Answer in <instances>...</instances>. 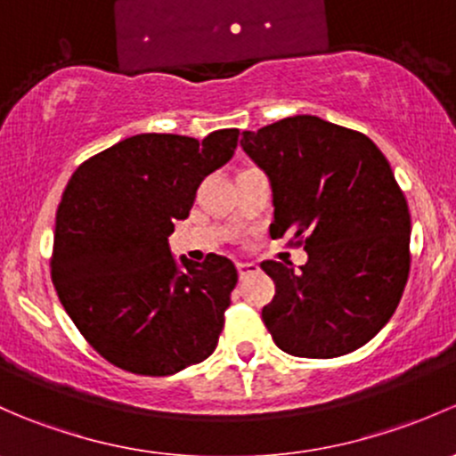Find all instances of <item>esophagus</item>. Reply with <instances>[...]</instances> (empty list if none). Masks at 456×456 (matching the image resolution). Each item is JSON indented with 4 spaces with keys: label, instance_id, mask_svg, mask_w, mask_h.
I'll return each mask as SVG.
<instances>
[{
    "label": "esophagus",
    "instance_id": "obj_1",
    "mask_svg": "<svg viewBox=\"0 0 456 456\" xmlns=\"http://www.w3.org/2000/svg\"><path fill=\"white\" fill-rule=\"evenodd\" d=\"M256 271H257V265H253V262H238V275L240 277H248Z\"/></svg>",
    "mask_w": 456,
    "mask_h": 456
}]
</instances>
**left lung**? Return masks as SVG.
Masks as SVG:
<instances>
[{"instance_id": "left-lung-1", "label": "left lung", "mask_w": 456, "mask_h": 456, "mask_svg": "<svg viewBox=\"0 0 456 456\" xmlns=\"http://www.w3.org/2000/svg\"><path fill=\"white\" fill-rule=\"evenodd\" d=\"M242 151L271 181V238H305L308 262L266 260L275 297L262 319L281 352L337 358L371 341L409 280L411 214L367 135L316 115L242 131Z\"/></svg>"}]
</instances>
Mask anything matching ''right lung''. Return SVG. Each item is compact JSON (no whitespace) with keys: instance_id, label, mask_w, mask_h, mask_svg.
Listing matches in <instances>:
<instances>
[{"instance_id":"1","label":"right lung","mask_w":456,"mask_h":456,"mask_svg":"<svg viewBox=\"0 0 456 456\" xmlns=\"http://www.w3.org/2000/svg\"><path fill=\"white\" fill-rule=\"evenodd\" d=\"M238 128L203 142L142 133L85 161L56 212L52 281L91 347L119 369L172 376L212 356L238 271L224 256L203 265L167 244L190 216L200 181L223 167Z\"/></svg>"}]
</instances>
